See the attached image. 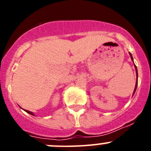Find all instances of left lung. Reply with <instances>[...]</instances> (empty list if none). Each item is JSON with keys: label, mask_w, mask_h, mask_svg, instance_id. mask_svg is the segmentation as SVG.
Wrapping results in <instances>:
<instances>
[{"label": "left lung", "mask_w": 151, "mask_h": 151, "mask_svg": "<svg viewBox=\"0 0 151 151\" xmlns=\"http://www.w3.org/2000/svg\"><path fill=\"white\" fill-rule=\"evenodd\" d=\"M129 54H130L131 59H132V60L133 61L132 56V54H131V53H129ZM134 68H135V71H136V78H137V81H136V84H135V88H134V92H133V94H134V92H135V91H136V88H137V86H138V69H137V67H136V66H135V65H134Z\"/></svg>", "instance_id": "obj_1"}]
</instances>
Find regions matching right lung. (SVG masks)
<instances>
[{"mask_svg": "<svg viewBox=\"0 0 151 151\" xmlns=\"http://www.w3.org/2000/svg\"><path fill=\"white\" fill-rule=\"evenodd\" d=\"M25 111H26V113H29V114H31V115L35 116V115H34V113H32V112H30V111H29V110H25Z\"/></svg>", "mask_w": 151, "mask_h": 151, "instance_id": "right-lung-1", "label": "right lung"}]
</instances>
